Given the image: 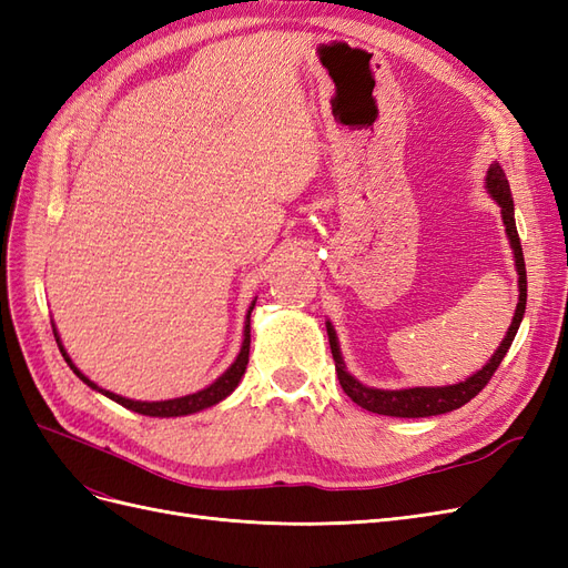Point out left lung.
I'll return each instance as SVG.
<instances>
[{
    "instance_id": "left-lung-1",
    "label": "left lung",
    "mask_w": 568,
    "mask_h": 568,
    "mask_svg": "<svg viewBox=\"0 0 568 568\" xmlns=\"http://www.w3.org/2000/svg\"><path fill=\"white\" fill-rule=\"evenodd\" d=\"M486 192L490 194V199L500 205V215H503V225L509 239V246L514 253V267H517L519 274V301H517V311H514L509 329L503 338L500 346L490 355L488 363L480 367L476 374L467 376L464 382L450 384V386H412V388H374L367 386L348 372L346 363H343L341 355V346H338V336L334 324L326 320V336H329V346H332V355L336 363V374L338 382L346 390L348 398L353 403H357L363 409L374 412V415H386V417H436V415H445V412H453L462 405H467L474 395H478L484 390V386L490 382V376L495 374V369L500 367L503 357L507 355L514 336L519 332V324L524 320L526 313V265H524V251H521V242H519V232H517V220H514V201H511V192H509V182L505 178V170L500 168V163H490L488 175H486Z\"/></svg>"
}]
</instances>
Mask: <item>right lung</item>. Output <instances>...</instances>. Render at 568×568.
<instances>
[{
  "mask_svg": "<svg viewBox=\"0 0 568 568\" xmlns=\"http://www.w3.org/2000/svg\"><path fill=\"white\" fill-rule=\"evenodd\" d=\"M253 307H255V298H253L251 305H248L246 322H244V341H242V348H239L236 359H234V363H232L225 372H222V374L217 376V379H215L211 386H205V388H201V390H196V393L182 395V398H173V400H153V403H149V400L123 398V395H118V393H111V390H106V388L97 386V384L90 379V376H84V374L73 365L71 355H68L65 348H63L61 336H59V332H57V324H51V326H54V336H57V343H59V351H61L63 359L68 363V367H71V369L75 372V376H80V379H82L84 384H88L92 390H97V393H101V395H106V398H111L113 403H118V405H123V407L136 412V415L163 417V419H165V417L194 415V412H201V409H205V407H213V405H217L220 400H225L227 395L239 386V382H242V376H244V372H246V365H248L251 313H253Z\"/></svg>",
  "mask_w": 568,
  "mask_h": 568,
  "instance_id": "1",
  "label": "right lung"
}]
</instances>
